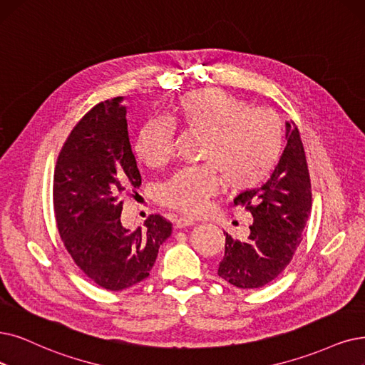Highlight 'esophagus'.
Segmentation results:
<instances>
[{"label":"esophagus","instance_id":"34e87169","mask_svg":"<svg viewBox=\"0 0 365 365\" xmlns=\"http://www.w3.org/2000/svg\"><path fill=\"white\" fill-rule=\"evenodd\" d=\"M192 225H195V222L190 220V218H187V217H180L178 220H177V223H175V226H177L178 229L187 227V226H192Z\"/></svg>","mask_w":365,"mask_h":365}]
</instances>
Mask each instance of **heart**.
<instances>
[{"instance_id": "obj_1", "label": "heart", "mask_w": 365, "mask_h": 365, "mask_svg": "<svg viewBox=\"0 0 365 365\" xmlns=\"http://www.w3.org/2000/svg\"><path fill=\"white\" fill-rule=\"evenodd\" d=\"M177 123L188 132L203 135L199 160L207 163L180 170L160 188V202L184 214L196 215L205 210L222 188V180L232 192L257 187L274 170L283 151L284 130L279 115L255 109L249 101L223 90L207 88L181 97ZM173 142L175 125L165 118H153L140 128L136 154L148 168H165L173 155Z\"/></svg>"}]
</instances>
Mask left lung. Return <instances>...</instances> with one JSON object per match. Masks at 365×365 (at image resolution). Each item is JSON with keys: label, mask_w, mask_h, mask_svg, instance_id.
Returning a JSON list of instances; mask_svg holds the SVG:
<instances>
[{"label": "left lung", "mask_w": 365, "mask_h": 365, "mask_svg": "<svg viewBox=\"0 0 365 365\" xmlns=\"http://www.w3.org/2000/svg\"><path fill=\"white\" fill-rule=\"evenodd\" d=\"M287 145L271 178L233 199L253 215L245 241L226 235L218 275L240 289H257L279 277L290 264L312 211L307 160L295 123H286Z\"/></svg>", "instance_id": "left-lung-1"}]
</instances>
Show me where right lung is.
Wrapping results in <instances>:
<instances>
[{"instance_id": "obj_1", "label": "right lung", "mask_w": 365, "mask_h": 365, "mask_svg": "<svg viewBox=\"0 0 365 365\" xmlns=\"http://www.w3.org/2000/svg\"><path fill=\"white\" fill-rule=\"evenodd\" d=\"M121 101H101L83 115L53 173V211L64 247L88 279L113 292L147 279L172 233L170 222L158 214L145 227L121 225L120 196L142 182Z\"/></svg>"}]
</instances>
